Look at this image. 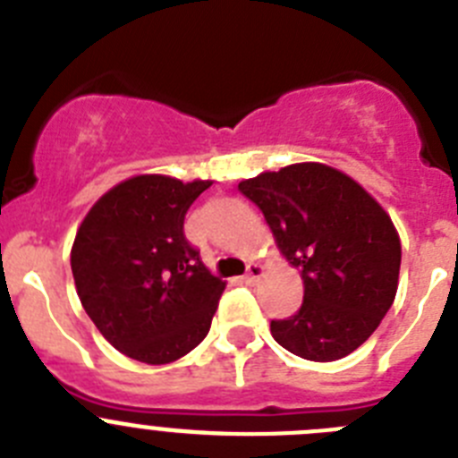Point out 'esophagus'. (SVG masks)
I'll list each match as a JSON object with an SVG mask.
<instances>
[{"label":"esophagus","instance_id":"1","mask_svg":"<svg viewBox=\"0 0 458 458\" xmlns=\"http://www.w3.org/2000/svg\"><path fill=\"white\" fill-rule=\"evenodd\" d=\"M261 276H263V266H259V263H250V266H247V272L242 275V281H245V284H257Z\"/></svg>","mask_w":458,"mask_h":458}]
</instances>
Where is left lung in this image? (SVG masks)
<instances>
[{
  "mask_svg": "<svg viewBox=\"0 0 458 458\" xmlns=\"http://www.w3.org/2000/svg\"><path fill=\"white\" fill-rule=\"evenodd\" d=\"M266 216L276 247L304 281V301L272 338L306 360H338L372 335L400 279L402 245L379 201L325 163H293L238 183Z\"/></svg>",
  "mask_w": 458,
  "mask_h": 458,
  "instance_id": "1",
  "label": "left lung"
}]
</instances>
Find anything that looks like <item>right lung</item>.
Wrapping results in <instances>:
<instances>
[{
  "instance_id": "obj_1",
  "label": "right lung",
  "mask_w": 458,
  "mask_h": 458,
  "mask_svg": "<svg viewBox=\"0 0 458 458\" xmlns=\"http://www.w3.org/2000/svg\"><path fill=\"white\" fill-rule=\"evenodd\" d=\"M211 182L136 174L104 192L74 236L70 263L81 306L129 359L163 366L211 329L225 281L199 261L183 217Z\"/></svg>"
}]
</instances>
